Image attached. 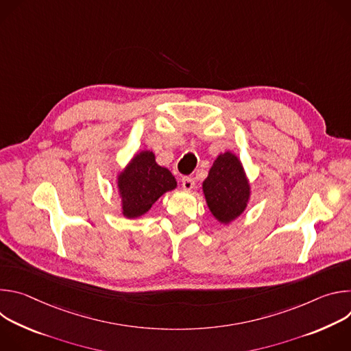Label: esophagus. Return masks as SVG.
<instances>
[{"instance_id":"esophagus-1","label":"esophagus","mask_w":351,"mask_h":351,"mask_svg":"<svg viewBox=\"0 0 351 351\" xmlns=\"http://www.w3.org/2000/svg\"><path fill=\"white\" fill-rule=\"evenodd\" d=\"M182 187L184 190H191L194 187V179L190 176H186L182 179Z\"/></svg>"}]
</instances>
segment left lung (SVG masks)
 I'll return each mask as SVG.
<instances>
[{
    "label": "left lung",
    "mask_w": 351,
    "mask_h": 351,
    "mask_svg": "<svg viewBox=\"0 0 351 351\" xmlns=\"http://www.w3.org/2000/svg\"><path fill=\"white\" fill-rule=\"evenodd\" d=\"M206 203L213 217L222 225L237 219L247 208L252 184L240 158L232 153H221L203 182Z\"/></svg>",
    "instance_id": "left-lung-1"
}]
</instances>
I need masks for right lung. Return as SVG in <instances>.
<instances>
[{
	"mask_svg": "<svg viewBox=\"0 0 351 351\" xmlns=\"http://www.w3.org/2000/svg\"><path fill=\"white\" fill-rule=\"evenodd\" d=\"M121 199V214L128 219L140 218L152 210L157 199L178 187L171 171L156 161L154 152L136 153L115 178Z\"/></svg>",
	"mask_w": 351,
	"mask_h": 351,
	"instance_id": "1",
	"label": "right lung"
}]
</instances>
